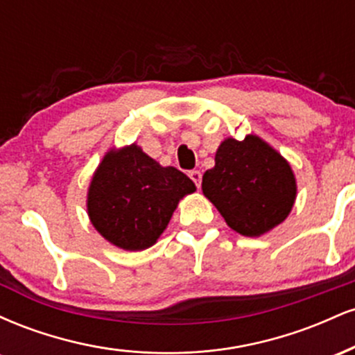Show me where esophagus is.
<instances>
[{
    "mask_svg": "<svg viewBox=\"0 0 355 355\" xmlns=\"http://www.w3.org/2000/svg\"><path fill=\"white\" fill-rule=\"evenodd\" d=\"M189 177L191 178V182L197 185V189H200L202 185V173L198 172V170H191V172H189Z\"/></svg>",
    "mask_w": 355,
    "mask_h": 355,
    "instance_id": "obj_1",
    "label": "esophagus"
}]
</instances>
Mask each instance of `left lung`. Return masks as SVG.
<instances>
[{
	"mask_svg": "<svg viewBox=\"0 0 355 355\" xmlns=\"http://www.w3.org/2000/svg\"><path fill=\"white\" fill-rule=\"evenodd\" d=\"M202 190L227 225L245 237H260L291 214L297 183L291 165L262 138H227L215 153V166L202 178Z\"/></svg>",
	"mask_w": 355,
	"mask_h": 355,
	"instance_id": "obj_1",
	"label": "left lung"
}]
</instances>
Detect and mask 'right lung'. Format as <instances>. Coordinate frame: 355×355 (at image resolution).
Wrapping results in <instances>:
<instances>
[{
  "instance_id": "right-lung-1",
  "label": "right lung",
  "mask_w": 355,
  "mask_h": 355,
  "mask_svg": "<svg viewBox=\"0 0 355 355\" xmlns=\"http://www.w3.org/2000/svg\"><path fill=\"white\" fill-rule=\"evenodd\" d=\"M195 190L185 173L133 144L103 157L89 183L88 217L113 245L145 250L164 234L180 198Z\"/></svg>"
}]
</instances>
